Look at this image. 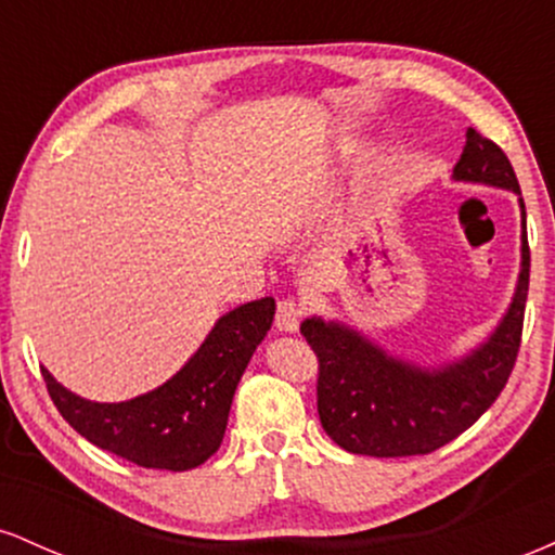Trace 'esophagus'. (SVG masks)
I'll list each match as a JSON object with an SVG mask.
<instances>
[{
	"label": "esophagus",
	"instance_id": "34e87169",
	"mask_svg": "<svg viewBox=\"0 0 555 555\" xmlns=\"http://www.w3.org/2000/svg\"><path fill=\"white\" fill-rule=\"evenodd\" d=\"M305 308L297 302V299H282L276 305V328L284 331V334H295L299 328V321H302Z\"/></svg>",
	"mask_w": 555,
	"mask_h": 555
}]
</instances>
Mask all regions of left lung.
Returning <instances> with one entry per match:
<instances>
[{"label": "left lung", "instance_id": "left-lung-1", "mask_svg": "<svg viewBox=\"0 0 555 555\" xmlns=\"http://www.w3.org/2000/svg\"><path fill=\"white\" fill-rule=\"evenodd\" d=\"M454 182L488 184L517 195L521 263L499 326L462 358L420 365L380 347L360 328L310 315L299 331L318 354V417L331 441L365 456L430 454L454 441L493 404L512 375L521 341L530 245L527 214L512 164L493 140L467 130Z\"/></svg>", "mask_w": 555, "mask_h": 555}]
</instances>
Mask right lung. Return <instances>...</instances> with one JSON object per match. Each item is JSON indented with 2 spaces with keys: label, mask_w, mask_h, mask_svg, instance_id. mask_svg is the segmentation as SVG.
<instances>
[{
  "label": "right lung",
  "mask_w": 555,
  "mask_h": 555,
  "mask_svg": "<svg viewBox=\"0 0 555 555\" xmlns=\"http://www.w3.org/2000/svg\"><path fill=\"white\" fill-rule=\"evenodd\" d=\"M273 313V297L229 310L180 371L135 399H82L47 367L41 373L60 415L93 446L138 467L184 473L219 451L234 391L253 352L269 334Z\"/></svg>",
  "instance_id": "obj_1"
}]
</instances>
